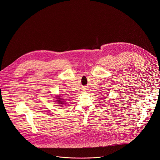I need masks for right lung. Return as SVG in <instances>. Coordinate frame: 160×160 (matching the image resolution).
I'll list each match as a JSON object with an SVG mask.
<instances>
[{"label":"right lung","instance_id":"right-lung-1","mask_svg":"<svg viewBox=\"0 0 160 160\" xmlns=\"http://www.w3.org/2000/svg\"><path fill=\"white\" fill-rule=\"evenodd\" d=\"M56 98H56V101H57V102L59 104H61V105H59V106H63V104H65V103H64V100H65V99H63L62 98H61V96H60V95H59V96H56Z\"/></svg>","mask_w":160,"mask_h":160}]
</instances>
